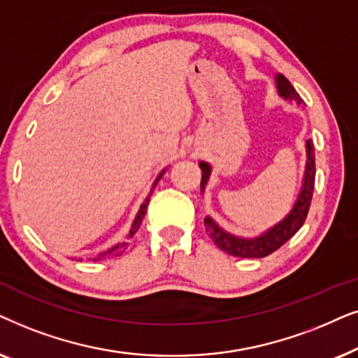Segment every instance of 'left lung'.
Listing matches in <instances>:
<instances>
[{"instance_id":"obj_1","label":"left lung","mask_w":358,"mask_h":358,"mask_svg":"<svg viewBox=\"0 0 358 358\" xmlns=\"http://www.w3.org/2000/svg\"><path fill=\"white\" fill-rule=\"evenodd\" d=\"M275 83L278 94L283 99L303 104V99L299 98L296 90L293 88V85L282 73L275 76ZM314 160H316L314 159V145L311 141H306V165H304L303 185L292 211L282 221L276 222L275 226L266 229V231L257 237H239L231 234L226 229L219 226L211 216L204 217V227H206V232L214 244L226 252V254L241 257V259H262V257H266L273 254L275 250H278L285 242H288L301 229L304 219L308 216L314 192V176H316V162ZM199 169H201V193H204V188H206L209 182L213 169L208 162H199Z\"/></svg>"}]
</instances>
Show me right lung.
<instances>
[{"mask_svg": "<svg viewBox=\"0 0 358 358\" xmlns=\"http://www.w3.org/2000/svg\"><path fill=\"white\" fill-rule=\"evenodd\" d=\"M165 171H166V169H164V170L160 171V175L157 176L155 182H154V185H152V189H150L149 196H147V198H145V201L141 204L139 213L136 214V219H134V221H132V226H131V229H129V234H127V239H131V237L134 236L137 231H139V227H141V224H142V219L145 217V213H147V204H149V199H150V196H152V192H154V188L157 187V183H159V180L162 178V176H164ZM127 245H129V242H117V244H114L113 247H109L108 250L99 252V254H98L96 257H94L93 260H101V259H106V257H111V255H119L124 249H126ZM78 260H82V259H78Z\"/></svg>", "mask_w": 358, "mask_h": 358, "instance_id": "obj_1", "label": "right lung"}]
</instances>
